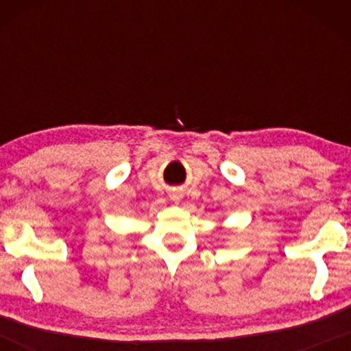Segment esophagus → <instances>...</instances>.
I'll return each mask as SVG.
<instances>
[{
    "label": "esophagus",
    "mask_w": 351,
    "mask_h": 351,
    "mask_svg": "<svg viewBox=\"0 0 351 351\" xmlns=\"http://www.w3.org/2000/svg\"><path fill=\"white\" fill-rule=\"evenodd\" d=\"M170 199H171V201H175V203H178V201L181 199V195H180V193L173 191L171 195H170Z\"/></svg>",
    "instance_id": "1"
}]
</instances>
